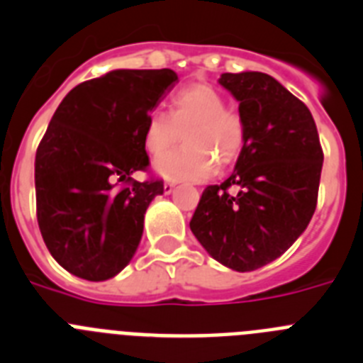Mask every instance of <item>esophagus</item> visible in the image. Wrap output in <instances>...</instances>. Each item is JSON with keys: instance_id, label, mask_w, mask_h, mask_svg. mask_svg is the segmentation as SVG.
<instances>
[{"instance_id": "34e87169", "label": "esophagus", "mask_w": 363, "mask_h": 363, "mask_svg": "<svg viewBox=\"0 0 363 363\" xmlns=\"http://www.w3.org/2000/svg\"><path fill=\"white\" fill-rule=\"evenodd\" d=\"M174 189H176L174 182H165V185H163V192H165V194H171Z\"/></svg>"}]
</instances>
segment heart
Returning a JSON list of instances; mask_svg holds the SVG:
<instances>
[{
  "label": "heart",
  "instance_id": "1",
  "mask_svg": "<svg viewBox=\"0 0 363 363\" xmlns=\"http://www.w3.org/2000/svg\"><path fill=\"white\" fill-rule=\"evenodd\" d=\"M184 133L182 150H164ZM245 143V123L214 86L196 83L171 96L169 114L152 111L143 125V145L158 156L154 169L167 179H205L214 174L218 162L229 165Z\"/></svg>",
  "mask_w": 363,
  "mask_h": 363
}]
</instances>
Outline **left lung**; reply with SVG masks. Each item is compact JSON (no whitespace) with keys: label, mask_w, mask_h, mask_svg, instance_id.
Returning <instances> with one entry per match:
<instances>
[{"label":"left lung","mask_w":363,"mask_h":363,"mask_svg":"<svg viewBox=\"0 0 363 363\" xmlns=\"http://www.w3.org/2000/svg\"><path fill=\"white\" fill-rule=\"evenodd\" d=\"M218 83L240 104L245 143L233 174L203 191L191 230L216 262L247 272L280 258L307 229L323 152L311 111L272 76L225 72ZM233 184L236 195L226 191Z\"/></svg>","instance_id":"obj_1"}]
</instances>
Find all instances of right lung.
<instances>
[{
    "label": "right lung",
    "mask_w": 363,
    "mask_h": 363,
    "mask_svg": "<svg viewBox=\"0 0 363 363\" xmlns=\"http://www.w3.org/2000/svg\"><path fill=\"white\" fill-rule=\"evenodd\" d=\"M176 82L171 69L111 70L54 112L34 163L38 225L74 277L108 280L133 259L147 207L163 194L162 179H133L149 165L143 125Z\"/></svg>",
    "instance_id": "obj_1"
}]
</instances>
